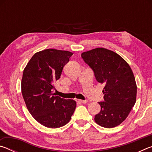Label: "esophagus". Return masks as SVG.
I'll return each mask as SVG.
<instances>
[{
    "instance_id": "34e87169",
    "label": "esophagus",
    "mask_w": 152,
    "mask_h": 152,
    "mask_svg": "<svg viewBox=\"0 0 152 152\" xmlns=\"http://www.w3.org/2000/svg\"><path fill=\"white\" fill-rule=\"evenodd\" d=\"M77 102H79V103H83V104H84V103H86L87 102V101H83V100H77Z\"/></svg>"
}]
</instances>
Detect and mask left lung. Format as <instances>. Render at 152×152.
I'll use <instances>...</instances> for the list:
<instances>
[{
  "label": "left lung",
  "instance_id": "obj_1",
  "mask_svg": "<svg viewBox=\"0 0 152 152\" xmlns=\"http://www.w3.org/2000/svg\"><path fill=\"white\" fill-rule=\"evenodd\" d=\"M81 56L94 72L97 82L104 84V101L95 115L98 125L113 128L124 121L134 106L137 85L130 66L114 51L99 48L83 52Z\"/></svg>",
  "mask_w": 152,
  "mask_h": 152
}]
</instances>
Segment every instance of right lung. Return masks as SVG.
<instances>
[{"label":"right lung","mask_w":152,"mask_h":152,"mask_svg":"<svg viewBox=\"0 0 152 152\" xmlns=\"http://www.w3.org/2000/svg\"><path fill=\"white\" fill-rule=\"evenodd\" d=\"M72 54L68 51L47 49L35 53L24 69L21 92L25 104L32 117L46 127L66 125L75 110V101L51 93L53 83L60 78Z\"/></svg>","instance_id":"add662e5"}]
</instances>
